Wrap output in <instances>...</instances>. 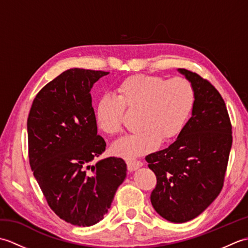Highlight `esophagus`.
<instances>
[{
    "label": "esophagus",
    "mask_w": 248,
    "mask_h": 248,
    "mask_svg": "<svg viewBox=\"0 0 248 248\" xmlns=\"http://www.w3.org/2000/svg\"><path fill=\"white\" fill-rule=\"evenodd\" d=\"M127 165H128V170L130 171H134L136 170H139L140 167L143 166V163L140 161H135V160H127Z\"/></svg>",
    "instance_id": "esophagus-1"
}]
</instances>
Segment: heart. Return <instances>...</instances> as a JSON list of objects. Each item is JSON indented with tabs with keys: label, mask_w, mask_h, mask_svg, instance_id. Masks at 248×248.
Wrapping results in <instances>:
<instances>
[{
	"label": "heart",
	"mask_w": 248,
	"mask_h": 248,
	"mask_svg": "<svg viewBox=\"0 0 248 248\" xmlns=\"http://www.w3.org/2000/svg\"><path fill=\"white\" fill-rule=\"evenodd\" d=\"M195 93L186 78H166L138 75L121 81L117 97L104 94L94 108L97 127L108 135L121 130L124 108L140 109L139 132L125 135L113 145V152L134 159L156 149L161 141H170L187 124L194 107Z\"/></svg>",
	"instance_id": "b5f03b06"
}]
</instances>
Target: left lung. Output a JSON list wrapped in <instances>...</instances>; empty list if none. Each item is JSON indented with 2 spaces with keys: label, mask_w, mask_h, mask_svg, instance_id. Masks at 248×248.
I'll return each instance as SVG.
<instances>
[{
  "label": "left lung",
  "mask_w": 248,
  "mask_h": 248,
  "mask_svg": "<svg viewBox=\"0 0 248 248\" xmlns=\"http://www.w3.org/2000/svg\"><path fill=\"white\" fill-rule=\"evenodd\" d=\"M192 84V117L173 143L146 156L155 173L150 200L156 213L171 223H186L202 214L223 187L232 145L224 100L211 83L178 69Z\"/></svg>",
  "instance_id": "obj_1"
}]
</instances>
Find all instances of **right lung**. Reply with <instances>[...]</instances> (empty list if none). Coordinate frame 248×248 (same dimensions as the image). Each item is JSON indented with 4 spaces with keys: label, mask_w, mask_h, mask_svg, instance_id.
Returning a JSON list of instances; mask_svg holds the SVG:
<instances>
[{
    "label": "right lung",
    "mask_w": 248,
    "mask_h": 248,
    "mask_svg": "<svg viewBox=\"0 0 248 248\" xmlns=\"http://www.w3.org/2000/svg\"><path fill=\"white\" fill-rule=\"evenodd\" d=\"M109 72L72 68L37 93L28 118L30 165L50 208L76 226L100 222L127 177V164L104 152L92 104L93 84Z\"/></svg>",
    "instance_id": "right-lung-1"
}]
</instances>
